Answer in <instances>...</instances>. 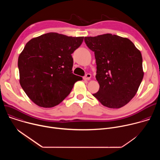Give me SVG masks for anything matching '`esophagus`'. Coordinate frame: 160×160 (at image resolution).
<instances>
[{
  "mask_svg": "<svg viewBox=\"0 0 160 160\" xmlns=\"http://www.w3.org/2000/svg\"><path fill=\"white\" fill-rule=\"evenodd\" d=\"M90 78H91V75H90V73L86 74V75L83 77V78H84L85 80H89L90 79Z\"/></svg>",
  "mask_w": 160,
  "mask_h": 160,
  "instance_id": "1",
  "label": "esophagus"
}]
</instances>
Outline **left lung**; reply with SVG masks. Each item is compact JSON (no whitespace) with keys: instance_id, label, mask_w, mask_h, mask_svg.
Returning a JSON list of instances; mask_svg holds the SVG:
<instances>
[{"instance_id":"obj_1","label":"left lung","mask_w":160,"mask_h":160,"mask_svg":"<svg viewBox=\"0 0 160 160\" xmlns=\"http://www.w3.org/2000/svg\"><path fill=\"white\" fill-rule=\"evenodd\" d=\"M94 52L99 90L93 96L104 106L117 109L135 96L144 77L140 51L129 39L110 33L85 37Z\"/></svg>"}]
</instances>
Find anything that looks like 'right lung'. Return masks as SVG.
I'll list each match as a JSON object with an SVG mask.
<instances>
[{"instance_id": "1", "label": "right lung", "mask_w": 160, "mask_h": 160, "mask_svg": "<svg viewBox=\"0 0 160 160\" xmlns=\"http://www.w3.org/2000/svg\"><path fill=\"white\" fill-rule=\"evenodd\" d=\"M83 37L48 33L31 39L18 58L19 83L37 105L52 108L70 94L75 83L82 80L72 73V54Z\"/></svg>"}]
</instances>
